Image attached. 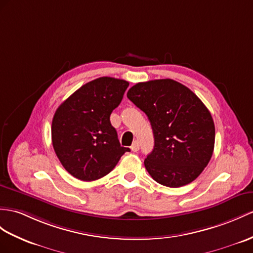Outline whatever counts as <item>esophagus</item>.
<instances>
[{"instance_id": "obj_1", "label": "esophagus", "mask_w": 253, "mask_h": 253, "mask_svg": "<svg viewBox=\"0 0 253 253\" xmlns=\"http://www.w3.org/2000/svg\"><path fill=\"white\" fill-rule=\"evenodd\" d=\"M138 149H139V143H138V140L133 141V144H132V146H131V150L134 151V152H136V151H138Z\"/></svg>"}]
</instances>
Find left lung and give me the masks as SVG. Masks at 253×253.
I'll return each instance as SVG.
<instances>
[{
	"label": "left lung",
	"mask_w": 253,
	"mask_h": 253,
	"mask_svg": "<svg viewBox=\"0 0 253 253\" xmlns=\"http://www.w3.org/2000/svg\"><path fill=\"white\" fill-rule=\"evenodd\" d=\"M126 96L151 123L155 147L144 162L150 176L169 188L196 179L214 147V123L203 102L173 79L138 83Z\"/></svg>",
	"instance_id": "8db88e82"
}]
</instances>
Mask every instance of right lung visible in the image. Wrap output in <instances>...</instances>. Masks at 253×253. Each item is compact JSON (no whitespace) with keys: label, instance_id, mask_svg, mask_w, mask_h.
I'll return each instance as SVG.
<instances>
[{"label":"right lung","instance_id":"obj_1","mask_svg":"<svg viewBox=\"0 0 253 253\" xmlns=\"http://www.w3.org/2000/svg\"><path fill=\"white\" fill-rule=\"evenodd\" d=\"M127 87L123 79L100 77L80 87L55 110L53 149L63 168L77 179H100L130 151L121 147L109 119Z\"/></svg>","mask_w":253,"mask_h":253}]
</instances>
